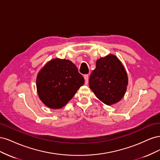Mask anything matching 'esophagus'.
<instances>
[{"instance_id":"34e87169","label":"esophagus","mask_w":160,"mask_h":160,"mask_svg":"<svg viewBox=\"0 0 160 160\" xmlns=\"http://www.w3.org/2000/svg\"><path fill=\"white\" fill-rule=\"evenodd\" d=\"M84 79H85V84H88V81H89V75H84Z\"/></svg>"}]
</instances>
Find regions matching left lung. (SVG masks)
<instances>
[{
	"mask_svg": "<svg viewBox=\"0 0 160 160\" xmlns=\"http://www.w3.org/2000/svg\"><path fill=\"white\" fill-rule=\"evenodd\" d=\"M128 83V74L118 58L113 55L96 61V68L89 80L90 89L100 101L108 105L123 98Z\"/></svg>",
	"mask_w": 160,
	"mask_h": 160,
	"instance_id": "left-lung-1",
	"label": "left lung"
}]
</instances>
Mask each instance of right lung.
Here are the masks:
<instances>
[{"label":"right lung","instance_id":"1","mask_svg":"<svg viewBox=\"0 0 160 160\" xmlns=\"http://www.w3.org/2000/svg\"><path fill=\"white\" fill-rule=\"evenodd\" d=\"M84 82L83 77L71 61L54 59L38 73L37 93L47 107L59 109L72 99Z\"/></svg>","mask_w":160,"mask_h":160}]
</instances>
